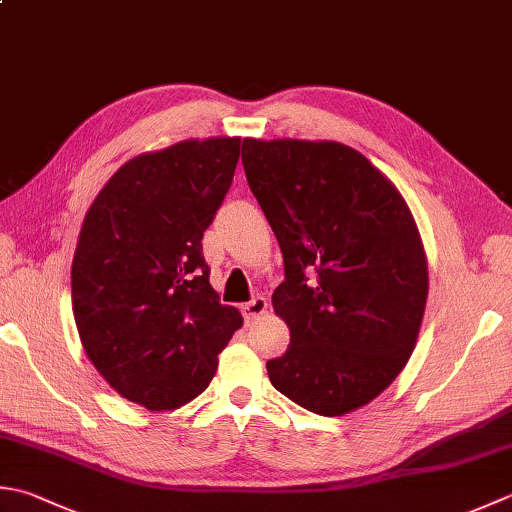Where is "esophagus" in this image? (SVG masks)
Returning <instances> with one entry per match:
<instances>
[{"instance_id":"esophagus-1","label":"esophagus","mask_w":512,"mask_h":512,"mask_svg":"<svg viewBox=\"0 0 512 512\" xmlns=\"http://www.w3.org/2000/svg\"><path fill=\"white\" fill-rule=\"evenodd\" d=\"M242 310H244V317L250 322V319H257L259 315L266 313V310H268V299L262 297V295H257L255 299H250L248 304H244Z\"/></svg>"}]
</instances>
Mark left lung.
<instances>
[{
  "label": "left lung",
  "instance_id": "obj_1",
  "mask_svg": "<svg viewBox=\"0 0 512 512\" xmlns=\"http://www.w3.org/2000/svg\"><path fill=\"white\" fill-rule=\"evenodd\" d=\"M244 148L286 270L273 310L290 346L266 364L270 384L310 413H353L395 382L417 344L428 259L415 217L346 144L246 137Z\"/></svg>",
  "mask_w": 512,
  "mask_h": 512
}]
</instances>
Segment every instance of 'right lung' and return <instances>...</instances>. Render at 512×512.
<instances>
[{
	"label": "right lung",
	"mask_w": 512,
	"mask_h": 512,
	"mask_svg": "<svg viewBox=\"0 0 512 512\" xmlns=\"http://www.w3.org/2000/svg\"><path fill=\"white\" fill-rule=\"evenodd\" d=\"M239 148L242 137H206L128 159L79 230L70 270L79 339L106 384L148 410L204 393L244 324L219 304L202 255Z\"/></svg>",
	"instance_id": "right-lung-1"
}]
</instances>
